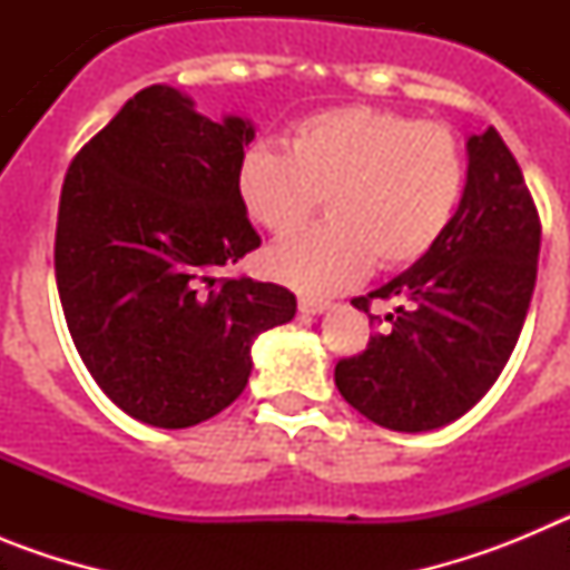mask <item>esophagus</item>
Segmentation results:
<instances>
[{"instance_id": "34e87169", "label": "esophagus", "mask_w": 570, "mask_h": 570, "mask_svg": "<svg viewBox=\"0 0 570 570\" xmlns=\"http://www.w3.org/2000/svg\"><path fill=\"white\" fill-rule=\"evenodd\" d=\"M299 311L308 316L322 314V311H328V302L325 299H314V296H299Z\"/></svg>"}]
</instances>
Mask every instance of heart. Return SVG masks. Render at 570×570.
<instances>
[{
    "label": "heart",
    "instance_id": "b5f03b06",
    "mask_svg": "<svg viewBox=\"0 0 570 570\" xmlns=\"http://www.w3.org/2000/svg\"><path fill=\"white\" fill-rule=\"evenodd\" d=\"M236 190L271 234L305 223L325 196L328 219L276 242L265 268L291 288L331 294L371 259L402 268L434 248L465 194V154L445 125L351 105L302 119L288 150L250 145Z\"/></svg>",
    "mask_w": 570,
    "mask_h": 570
}]
</instances>
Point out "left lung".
<instances>
[{
	"label": "left lung",
	"instance_id": "1",
	"mask_svg": "<svg viewBox=\"0 0 570 570\" xmlns=\"http://www.w3.org/2000/svg\"><path fill=\"white\" fill-rule=\"evenodd\" d=\"M540 236L537 205L502 136H468L465 194L445 234L411 268L354 299L382 331L360 356L336 362L347 405L405 434L471 411L520 340ZM376 298L395 302L385 321L370 314Z\"/></svg>",
	"mask_w": 570,
	"mask_h": 570
}]
</instances>
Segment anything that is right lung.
Instances as JSON below:
<instances>
[{
  "label": "right lung",
  "mask_w": 570,
  "mask_h": 570,
  "mask_svg": "<svg viewBox=\"0 0 570 570\" xmlns=\"http://www.w3.org/2000/svg\"><path fill=\"white\" fill-rule=\"evenodd\" d=\"M254 139L168 85L139 90L77 154L59 196L57 288L90 376L128 416L190 428L245 391L250 345L296 314L274 282L216 276L259 248L236 190Z\"/></svg>",
  "instance_id": "obj_1"
}]
</instances>
